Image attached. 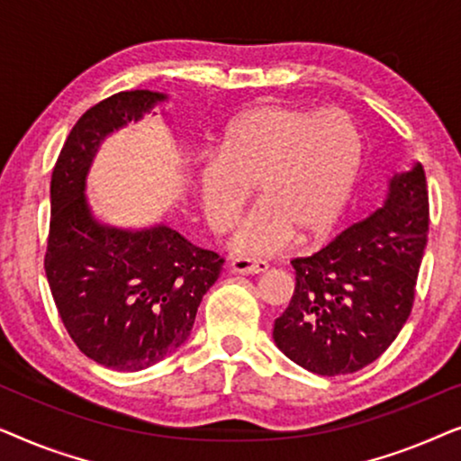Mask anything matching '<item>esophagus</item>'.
<instances>
[{"instance_id": "1", "label": "esophagus", "mask_w": 461, "mask_h": 461, "mask_svg": "<svg viewBox=\"0 0 461 461\" xmlns=\"http://www.w3.org/2000/svg\"><path fill=\"white\" fill-rule=\"evenodd\" d=\"M230 270L235 275H258V273H264V270H268V264L264 260H254V258H230Z\"/></svg>"}]
</instances>
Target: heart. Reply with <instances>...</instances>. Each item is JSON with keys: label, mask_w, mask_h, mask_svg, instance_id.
Masks as SVG:
<instances>
[{"label": "heart", "mask_w": 461, "mask_h": 461, "mask_svg": "<svg viewBox=\"0 0 461 461\" xmlns=\"http://www.w3.org/2000/svg\"><path fill=\"white\" fill-rule=\"evenodd\" d=\"M361 161V131L342 109L256 104L232 119L199 169L205 220L213 230L229 229L256 182L260 201L232 237L237 251L268 256L298 232L323 237L342 216Z\"/></svg>", "instance_id": "b5f03b06"}]
</instances>
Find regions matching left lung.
<instances>
[{
	"label": "left lung",
	"mask_w": 461,
	"mask_h": 461,
	"mask_svg": "<svg viewBox=\"0 0 461 461\" xmlns=\"http://www.w3.org/2000/svg\"><path fill=\"white\" fill-rule=\"evenodd\" d=\"M421 163L390 178L384 205L317 254L295 258L292 302L275 319V344L317 375L367 367L409 319L428 241Z\"/></svg>",
	"instance_id": "left-lung-1"
}]
</instances>
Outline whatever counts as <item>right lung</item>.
Masks as SVG:
<instances>
[{
    "label": "right lung",
    "instance_id": "right-lung-1",
    "mask_svg": "<svg viewBox=\"0 0 461 461\" xmlns=\"http://www.w3.org/2000/svg\"><path fill=\"white\" fill-rule=\"evenodd\" d=\"M163 100L166 94L131 90L87 109L50 185L43 260L50 292L77 348L115 371L147 369L180 348L224 264L216 251L197 248L166 224L130 230L98 222L86 199L87 172L104 138Z\"/></svg>",
    "mask_w": 461,
    "mask_h": 461
}]
</instances>
